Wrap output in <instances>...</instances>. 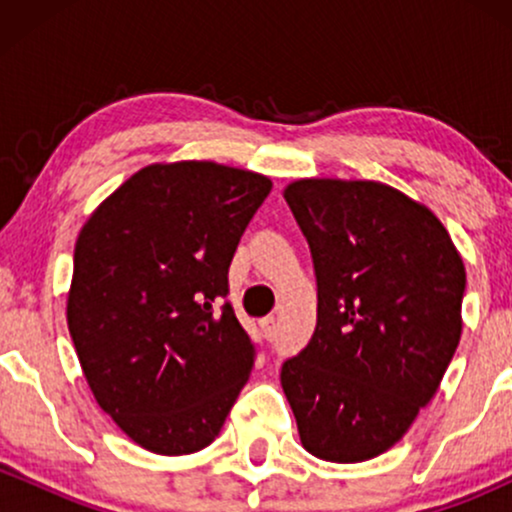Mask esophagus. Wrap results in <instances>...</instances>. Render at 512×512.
Listing matches in <instances>:
<instances>
[{
    "instance_id": "esophagus-1",
    "label": "esophagus",
    "mask_w": 512,
    "mask_h": 512,
    "mask_svg": "<svg viewBox=\"0 0 512 512\" xmlns=\"http://www.w3.org/2000/svg\"><path fill=\"white\" fill-rule=\"evenodd\" d=\"M260 327H262L264 337H267V339L276 337V320H274V317H264V320L260 322Z\"/></svg>"
}]
</instances>
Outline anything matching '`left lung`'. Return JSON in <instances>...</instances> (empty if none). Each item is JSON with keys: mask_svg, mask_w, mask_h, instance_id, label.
I'll return each instance as SVG.
<instances>
[{"mask_svg": "<svg viewBox=\"0 0 512 512\" xmlns=\"http://www.w3.org/2000/svg\"><path fill=\"white\" fill-rule=\"evenodd\" d=\"M284 199L313 255L317 325L281 387L310 455L370 460L409 431L460 344L462 257L431 209L383 182L305 178Z\"/></svg>", "mask_w": 512, "mask_h": 512, "instance_id": "1", "label": "left lung"}]
</instances>
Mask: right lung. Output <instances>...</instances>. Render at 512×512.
<instances>
[{
  "instance_id": "obj_1",
  "label": "right lung",
  "mask_w": 512,
  "mask_h": 512,
  "mask_svg": "<svg viewBox=\"0 0 512 512\" xmlns=\"http://www.w3.org/2000/svg\"><path fill=\"white\" fill-rule=\"evenodd\" d=\"M272 180L214 161L154 163L84 223L67 325L98 407L158 455L219 436L248 383L255 344L228 267Z\"/></svg>"
}]
</instances>
